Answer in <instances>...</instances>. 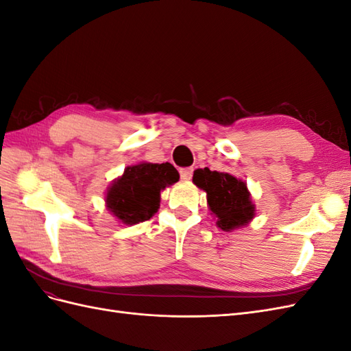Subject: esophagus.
<instances>
[{
	"label": "esophagus",
	"mask_w": 351,
	"mask_h": 351,
	"mask_svg": "<svg viewBox=\"0 0 351 351\" xmlns=\"http://www.w3.org/2000/svg\"><path fill=\"white\" fill-rule=\"evenodd\" d=\"M193 176V168H182L180 169V177H182V180H184V182H187V180L192 178Z\"/></svg>",
	"instance_id": "obj_1"
}]
</instances>
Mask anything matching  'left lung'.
Here are the masks:
<instances>
[{"instance_id": "obj_1", "label": "left lung", "mask_w": 351, "mask_h": 351, "mask_svg": "<svg viewBox=\"0 0 351 351\" xmlns=\"http://www.w3.org/2000/svg\"><path fill=\"white\" fill-rule=\"evenodd\" d=\"M193 183L206 192L209 209L218 219L217 226L231 231L247 226L254 217V205L247 186L228 173L199 168L193 174Z\"/></svg>"}]
</instances>
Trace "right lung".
I'll return each mask as SVG.
<instances>
[{
    "label": "right lung",
    "mask_w": 351,
    "mask_h": 351,
    "mask_svg": "<svg viewBox=\"0 0 351 351\" xmlns=\"http://www.w3.org/2000/svg\"><path fill=\"white\" fill-rule=\"evenodd\" d=\"M178 171L169 164L141 162L124 169L107 190L105 204L123 224H139L159 209L161 190L178 182Z\"/></svg>",
    "instance_id": "1"
}]
</instances>
